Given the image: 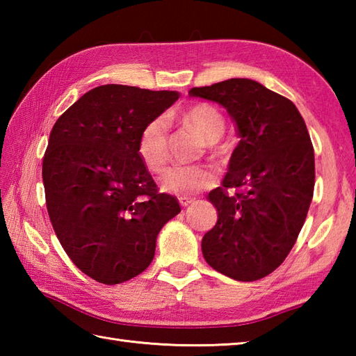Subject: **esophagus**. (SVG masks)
<instances>
[{
  "mask_svg": "<svg viewBox=\"0 0 356 356\" xmlns=\"http://www.w3.org/2000/svg\"><path fill=\"white\" fill-rule=\"evenodd\" d=\"M194 200L191 199V197H179V203H180V207L182 208H186L188 205H191Z\"/></svg>",
  "mask_w": 356,
  "mask_h": 356,
  "instance_id": "34e87169",
  "label": "esophagus"
}]
</instances>
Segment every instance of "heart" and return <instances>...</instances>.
I'll list each match as a JSON object with an SVG mask.
<instances>
[{
  "mask_svg": "<svg viewBox=\"0 0 356 356\" xmlns=\"http://www.w3.org/2000/svg\"><path fill=\"white\" fill-rule=\"evenodd\" d=\"M184 125L193 128L205 143H214L225 133V118L217 107L207 102H197L179 115ZM138 151L147 168L153 172L161 171L168 162V127L162 118L153 119L143 128L138 143ZM217 156H223L226 148H216ZM161 188L166 193L194 195L216 184V172L207 165L171 166L159 179Z\"/></svg>",
  "mask_w": 356,
  "mask_h": 356,
  "instance_id": "1",
  "label": "heart"
}]
</instances>
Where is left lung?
<instances>
[{"label":"left lung","mask_w":356,"mask_h":356,"mask_svg":"<svg viewBox=\"0 0 356 356\" xmlns=\"http://www.w3.org/2000/svg\"><path fill=\"white\" fill-rule=\"evenodd\" d=\"M190 96L220 104L240 138L222 186L208 195L218 218L202 238L203 257L226 277L255 282L284 261L305 225L315 185L311 136L292 101L252 79L194 87Z\"/></svg>","instance_id":"8db88e82"}]
</instances>
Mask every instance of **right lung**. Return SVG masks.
Segmentation results:
<instances>
[{"instance_id": "obj_1", "label": "right lung", "mask_w": 356, "mask_h": 356, "mask_svg": "<svg viewBox=\"0 0 356 356\" xmlns=\"http://www.w3.org/2000/svg\"><path fill=\"white\" fill-rule=\"evenodd\" d=\"M177 99L168 90L101 86L51 128L42 159L50 222L70 260L96 282L119 284L145 270L157 234L180 213L138 151L145 125Z\"/></svg>"}]
</instances>
